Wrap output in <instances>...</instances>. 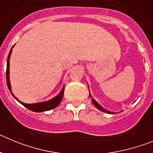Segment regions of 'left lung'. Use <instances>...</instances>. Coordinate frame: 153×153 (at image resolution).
I'll list each match as a JSON object with an SVG mask.
<instances>
[{"mask_svg": "<svg viewBox=\"0 0 153 153\" xmlns=\"http://www.w3.org/2000/svg\"><path fill=\"white\" fill-rule=\"evenodd\" d=\"M90 97H92V96H91V93H90ZM91 101H92V102H93V105H94V106H95L97 108V109H100V111L104 112V113H110V114H114V113H113V112L108 111V110H106V109H104V108H102V106H101L100 105V104H99L98 102H97V101H96L95 100H94V99L93 98V97H92V99H91Z\"/></svg>", "mask_w": 153, "mask_h": 153, "instance_id": "obj_1", "label": "left lung"}]
</instances>
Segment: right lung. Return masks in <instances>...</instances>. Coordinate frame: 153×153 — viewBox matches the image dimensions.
Returning a JSON list of instances; mask_svg holds the SVG:
<instances>
[{
  "instance_id": "obj_1",
  "label": "right lung",
  "mask_w": 153,
  "mask_h": 153,
  "mask_svg": "<svg viewBox=\"0 0 153 153\" xmlns=\"http://www.w3.org/2000/svg\"><path fill=\"white\" fill-rule=\"evenodd\" d=\"M15 45V44H14ZM13 45V46H14ZM13 46L12 47V48L10 49V52H9V54L7 56V71H6V77H7V87L10 90L11 95L13 96V98L15 99L16 100L18 101L20 103H21L24 106H25L26 108H27L28 109L31 110L33 112H37V113H40V112H44L47 111V110H50V109H52L53 108L56 107V106L60 103V102L62 101V99L63 97V93H64V86H63L62 90H60V92L58 93L56 97H54L53 98L49 100L44 101V102H36V103H24V102H21L19 100L17 97H15V96L13 95V93H12L11 90V85H10V55L12 53V50L13 48Z\"/></svg>"
}]
</instances>
